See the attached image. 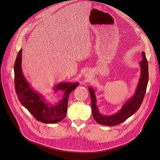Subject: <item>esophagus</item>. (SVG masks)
I'll use <instances>...</instances> for the list:
<instances>
[{"label":"esophagus","instance_id":"obj_1","mask_svg":"<svg viewBox=\"0 0 160 160\" xmlns=\"http://www.w3.org/2000/svg\"><path fill=\"white\" fill-rule=\"evenodd\" d=\"M85 77H89V74H86Z\"/></svg>","mask_w":160,"mask_h":160}]
</instances>
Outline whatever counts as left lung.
Instances as JSON below:
<instances>
[{
    "label": "left lung",
    "instance_id": "1",
    "mask_svg": "<svg viewBox=\"0 0 160 160\" xmlns=\"http://www.w3.org/2000/svg\"><path fill=\"white\" fill-rule=\"evenodd\" d=\"M142 60L139 62L141 69V77L134 95L124 103L121 110L114 115L107 116L100 114L96 104V97L95 91L91 87L89 88L91 100V108L93 119L100 124L109 126H115L122 123L127 120L133 113H135L140 108L143 100L147 83L148 80V62L145 56V53L142 52Z\"/></svg>",
    "mask_w": 160,
    "mask_h": 160
}]
</instances>
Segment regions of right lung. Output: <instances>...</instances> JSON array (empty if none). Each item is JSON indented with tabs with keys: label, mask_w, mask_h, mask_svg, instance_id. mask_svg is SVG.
Segmentation results:
<instances>
[{
	"label": "right lung",
	"mask_w": 160,
	"mask_h": 160,
	"mask_svg": "<svg viewBox=\"0 0 160 160\" xmlns=\"http://www.w3.org/2000/svg\"><path fill=\"white\" fill-rule=\"evenodd\" d=\"M22 49H21L14 64L15 88L17 95L21 104L26 108L35 119L43 123H56L63 120L67 115V102L71 92L79 85V83L61 82L54 88L56 91L65 92L62 99L56 104L45 102L43 97L33 90L24 77L22 72Z\"/></svg>",
	"instance_id": "obj_1"
}]
</instances>
